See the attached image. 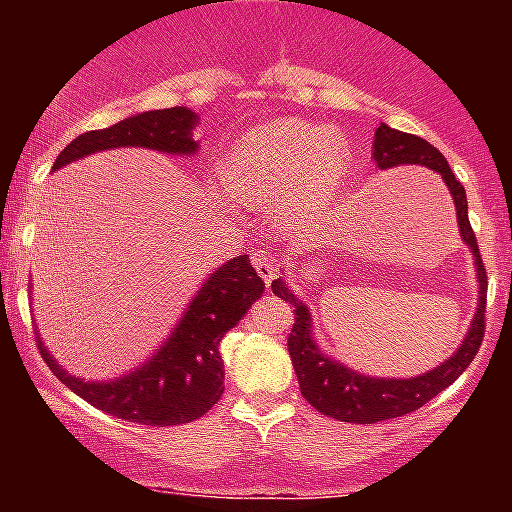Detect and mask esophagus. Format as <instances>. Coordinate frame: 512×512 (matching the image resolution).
Listing matches in <instances>:
<instances>
[{
  "label": "esophagus",
  "mask_w": 512,
  "mask_h": 512,
  "mask_svg": "<svg viewBox=\"0 0 512 512\" xmlns=\"http://www.w3.org/2000/svg\"><path fill=\"white\" fill-rule=\"evenodd\" d=\"M252 264H255L257 274L262 276L264 284H272V279L279 272V260L272 255V252H264V250H257L255 255H252Z\"/></svg>",
  "instance_id": "34e87169"
}]
</instances>
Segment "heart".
<instances>
[{"label":"heart","instance_id":"1","mask_svg":"<svg viewBox=\"0 0 512 512\" xmlns=\"http://www.w3.org/2000/svg\"><path fill=\"white\" fill-rule=\"evenodd\" d=\"M349 173L342 134L310 120H274L250 129L233 144L223 163V180L233 195L271 204L286 231L325 216Z\"/></svg>","mask_w":512,"mask_h":512}]
</instances>
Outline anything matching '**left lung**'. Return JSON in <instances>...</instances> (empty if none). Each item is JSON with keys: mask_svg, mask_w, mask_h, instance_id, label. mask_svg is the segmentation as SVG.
<instances>
[{"mask_svg": "<svg viewBox=\"0 0 512 512\" xmlns=\"http://www.w3.org/2000/svg\"><path fill=\"white\" fill-rule=\"evenodd\" d=\"M373 158L378 161V168L402 166V163H414V166H426L443 175L445 185L450 187V195L455 199L457 223L464 243L469 245L477 257V274H479V308L474 315L472 327H469L467 339L460 349L452 354L443 366L428 370L419 378L409 380H380L368 378V375L354 373L344 368L342 363H334L327 356L320 354L313 337H310V313L308 308L298 301L293 293L286 289L284 281H274V296L284 298L293 308V325L289 332V354L296 370L301 395L310 407L322 411L325 416H332L337 421H349V424H378V421L397 419V416L411 414L426 402H431L438 392L455 383L457 378L467 370L469 363L477 356L481 342H484L486 330V269L481 262L477 236L472 231V223L467 216V195H464L462 182L452 175V170L433 144L416 134L397 132V129L380 125L375 129L373 139Z\"/></svg>", "mask_w": 512, "mask_h": 512, "instance_id": "left-lung-1", "label": "left lung"}]
</instances>
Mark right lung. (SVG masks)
Instances as JSON below:
<instances>
[{
  "label": "right lung",
  "instance_id": "right-lung-1",
  "mask_svg": "<svg viewBox=\"0 0 512 512\" xmlns=\"http://www.w3.org/2000/svg\"><path fill=\"white\" fill-rule=\"evenodd\" d=\"M197 115L187 108L149 110L127 117L108 129L84 132L62 149L55 168L76 158L117 146H146L166 154H195L192 139ZM264 281L257 276L248 255L233 257L209 276L190 303L173 337L158 354L115 383H84L67 375L52 361L43 344L40 356L69 390L105 414L144 426L190 424L214 407L223 395V361L219 344L231 327L262 296Z\"/></svg>",
  "mask_w": 512,
  "mask_h": 512
}]
</instances>
